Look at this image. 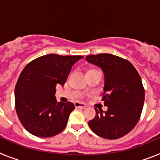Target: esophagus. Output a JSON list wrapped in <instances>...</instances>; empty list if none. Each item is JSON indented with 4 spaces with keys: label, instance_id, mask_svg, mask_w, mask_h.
I'll return each mask as SVG.
<instances>
[{
    "label": "esophagus",
    "instance_id": "obj_1",
    "mask_svg": "<svg viewBox=\"0 0 160 160\" xmlns=\"http://www.w3.org/2000/svg\"><path fill=\"white\" fill-rule=\"evenodd\" d=\"M74 106H75L76 108L84 109L87 107V105H86V104H84V103L82 102H76L74 103Z\"/></svg>",
    "mask_w": 160,
    "mask_h": 160
}]
</instances>
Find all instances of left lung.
<instances>
[{"mask_svg": "<svg viewBox=\"0 0 160 160\" xmlns=\"http://www.w3.org/2000/svg\"><path fill=\"white\" fill-rule=\"evenodd\" d=\"M88 62L99 66L105 76L102 100L108 107L95 109L96 115L89 127L96 135L107 139L124 136L136 126L143 107L145 91L140 75L129 61L99 53L86 57Z\"/></svg>", "mask_w": 160, "mask_h": 160, "instance_id": "obj_1", "label": "left lung"}]
</instances>
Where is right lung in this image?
I'll return each mask as SVG.
<instances>
[{
    "instance_id": "right-lung-1",
    "label": "right lung",
    "mask_w": 160,
    "mask_h": 160,
    "mask_svg": "<svg viewBox=\"0 0 160 160\" xmlns=\"http://www.w3.org/2000/svg\"><path fill=\"white\" fill-rule=\"evenodd\" d=\"M82 56L44 55L28 63L15 87V107L25 129L38 137H52L66 128L73 103L58 102L56 86L66 83L72 66Z\"/></svg>"
}]
</instances>
